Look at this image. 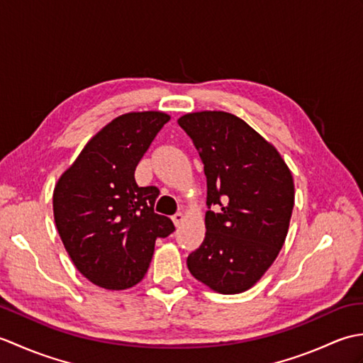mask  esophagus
<instances>
[{"instance_id":"obj_1","label":"esophagus","mask_w":363,"mask_h":363,"mask_svg":"<svg viewBox=\"0 0 363 363\" xmlns=\"http://www.w3.org/2000/svg\"><path fill=\"white\" fill-rule=\"evenodd\" d=\"M172 220H173V223H174V226H181L182 221H184V213L176 212V213L173 215V217H172Z\"/></svg>"}]
</instances>
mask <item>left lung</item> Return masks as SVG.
Masks as SVG:
<instances>
[{"instance_id":"obj_1","label":"left lung","mask_w":363,"mask_h":363,"mask_svg":"<svg viewBox=\"0 0 363 363\" xmlns=\"http://www.w3.org/2000/svg\"><path fill=\"white\" fill-rule=\"evenodd\" d=\"M177 123L204 164L209 207L206 237L187 267L215 291L242 293L272 267L287 237L291 173L274 146L233 113L194 112Z\"/></svg>"}]
</instances>
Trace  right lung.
<instances>
[{
    "label": "right lung",
    "mask_w": 363,
    "mask_h": 363,
    "mask_svg": "<svg viewBox=\"0 0 363 363\" xmlns=\"http://www.w3.org/2000/svg\"><path fill=\"white\" fill-rule=\"evenodd\" d=\"M169 120L164 112H129L106 125L59 177L54 221L78 272L107 290H125L148 272L157 237L174 230L154 212L159 189L138 187L135 168Z\"/></svg>",
    "instance_id": "obj_1"
}]
</instances>
